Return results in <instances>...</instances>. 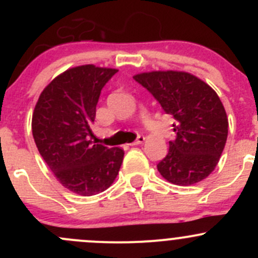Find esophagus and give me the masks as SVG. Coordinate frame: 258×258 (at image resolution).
<instances>
[{"label":"esophagus","instance_id":"esophagus-1","mask_svg":"<svg viewBox=\"0 0 258 258\" xmlns=\"http://www.w3.org/2000/svg\"><path fill=\"white\" fill-rule=\"evenodd\" d=\"M145 141V137L144 136H139L137 137L136 140H135L134 142H132V144H130V146H137V145H141L142 142Z\"/></svg>","mask_w":258,"mask_h":258}]
</instances>
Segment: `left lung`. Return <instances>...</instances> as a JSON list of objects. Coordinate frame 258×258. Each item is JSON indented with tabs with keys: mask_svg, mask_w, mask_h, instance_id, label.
<instances>
[{
	"mask_svg": "<svg viewBox=\"0 0 258 258\" xmlns=\"http://www.w3.org/2000/svg\"><path fill=\"white\" fill-rule=\"evenodd\" d=\"M134 79L176 119L172 127L177 136L157 165L161 176L178 186H191L209 177L228 134L227 114L215 90L182 71L144 72Z\"/></svg>",
	"mask_w": 258,
	"mask_h": 258,
	"instance_id": "1",
	"label": "left lung"
}]
</instances>
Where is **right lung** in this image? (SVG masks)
Masks as SVG:
<instances>
[{
    "label": "right lung",
    "mask_w": 258,
    "mask_h": 258,
    "mask_svg": "<svg viewBox=\"0 0 258 258\" xmlns=\"http://www.w3.org/2000/svg\"><path fill=\"white\" fill-rule=\"evenodd\" d=\"M117 71L95 64L69 69L46 86L33 111L38 152L59 183L80 196L107 189L123 160L122 148L88 140L101 90Z\"/></svg>",
    "instance_id": "add662e5"
}]
</instances>
